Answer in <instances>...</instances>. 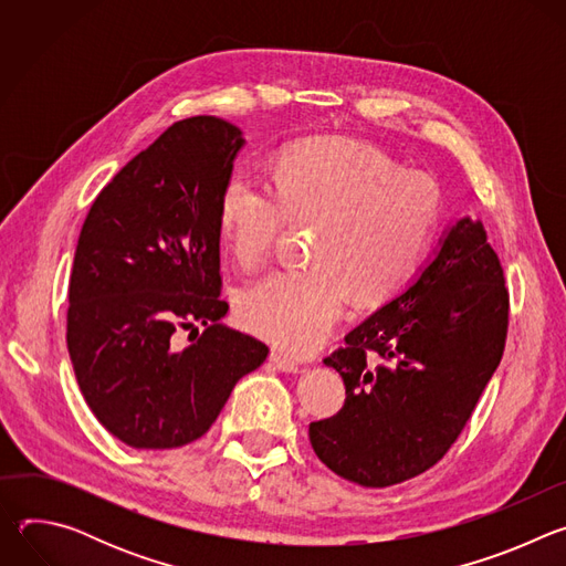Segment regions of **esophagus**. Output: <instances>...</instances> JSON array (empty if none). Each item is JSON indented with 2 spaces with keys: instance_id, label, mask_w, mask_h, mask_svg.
I'll return each instance as SVG.
<instances>
[{
  "instance_id": "34e87169",
  "label": "esophagus",
  "mask_w": 566,
  "mask_h": 566,
  "mask_svg": "<svg viewBox=\"0 0 566 566\" xmlns=\"http://www.w3.org/2000/svg\"><path fill=\"white\" fill-rule=\"evenodd\" d=\"M269 358H271V365L275 369H280V371H289V374H297L300 371V365L293 358L280 354V352H273Z\"/></svg>"
}]
</instances>
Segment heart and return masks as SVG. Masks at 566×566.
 <instances>
[{"label":"heart","instance_id":"1","mask_svg":"<svg viewBox=\"0 0 566 566\" xmlns=\"http://www.w3.org/2000/svg\"><path fill=\"white\" fill-rule=\"evenodd\" d=\"M271 185L234 170L219 199V234L241 266H258L289 223H315L308 269H275L247 286V332L306 356L327 340L352 293L380 302L419 271L434 239L441 192L376 147L319 138L289 147Z\"/></svg>","mask_w":566,"mask_h":566}]
</instances>
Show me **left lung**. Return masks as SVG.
Returning a JSON list of instances; mask_svg holds the SVG:
<instances>
[{"mask_svg": "<svg viewBox=\"0 0 566 566\" xmlns=\"http://www.w3.org/2000/svg\"><path fill=\"white\" fill-rule=\"evenodd\" d=\"M509 291L483 223L446 228L415 280L325 358L343 410L308 426L317 459L367 489L432 468L457 441L506 343Z\"/></svg>", "mask_w": 566, "mask_h": 566, "instance_id": "obj_1", "label": "left lung"}]
</instances>
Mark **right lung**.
I'll list each match as a JSON object with an SVG mask.
<instances>
[{
	"label": "right lung",
	"mask_w": 566,
	"mask_h": 566,
	"mask_svg": "<svg viewBox=\"0 0 566 566\" xmlns=\"http://www.w3.org/2000/svg\"><path fill=\"white\" fill-rule=\"evenodd\" d=\"M244 145L217 116L175 123L103 188L80 230L66 347L87 406L132 448L203 437L269 356L221 322L219 199ZM199 324L179 350L174 336Z\"/></svg>",
	"instance_id": "right-lung-1"
}]
</instances>
